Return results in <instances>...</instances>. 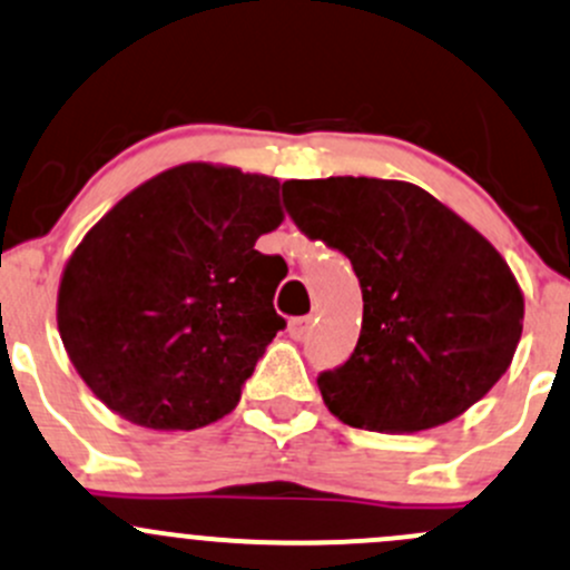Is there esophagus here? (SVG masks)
Instances as JSON below:
<instances>
[{"label":"esophagus","mask_w":570,"mask_h":570,"mask_svg":"<svg viewBox=\"0 0 570 570\" xmlns=\"http://www.w3.org/2000/svg\"><path fill=\"white\" fill-rule=\"evenodd\" d=\"M311 331V316H295V320H289V335L295 341H303L305 335Z\"/></svg>","instance_id":"34e87169"}]
</instances>
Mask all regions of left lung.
<instances>
[{
  "mask_svg": "<svg viewBox=\"0 0 570 570\" xmlns=\"http://www.w3.org/2000/svg\"><path fill=\"white\" fill-rule=\"evenodd\" d=\"M284 205L361 281L355 352L316 376L338 421L412 434L453 421L497 385L522 338L524 297L487 237L399 179H289Z\"/></svg>",
  "mask_w": 570,
  "mask_h": 570,
  "instance_id": "left-lung-1",
  "label": "left lung"
}]
</instances>
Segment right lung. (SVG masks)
I'll list each match as a JSON object with an SVG mask.
<instances>
[{
    "instance_id": "obj_1",
    "label": "right lung",
    "mask_w": 570,
    "mask_h": 570,
    "mask_svg": "<svg viewBox=\"0 0 570 570\" xmlns=\"http://www.w3.org/2000/svg\"><path fill=\"white\" fill-rule=\"evenodd\" d=\"M281 183L183 164L147 179L81 239L62 273L57 322L70 363L109 410L190 431L237 406L284 331L281 256L256 239L284 220Z\"/></svg>"
}]
</instances>
